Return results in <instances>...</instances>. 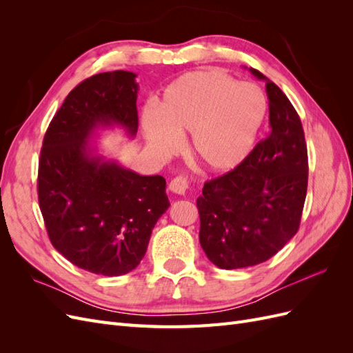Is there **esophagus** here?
Returning <instances> with one entry per match:
<instances>
[{"label": "esophagus", "instance_id": "34e87169", "mask_svg": "<svg viewBox=\"0 0 353 353\" xmlns=\"http://www.w3.org/2000/svg\"><path fill=\"white\" fill-rule=\"evenodd\" d=\"M187 188H188L187 176H176V178L170 181V184H169V190L172 191V193L179 194V196H184Z\"/></svg>", "mask_w": 353, "mask_h": 353}]
</instances>
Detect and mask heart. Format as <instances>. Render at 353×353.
<instances>
[{"mask_svg": "<svg viewBox=\"0 0 353 353\" xmlns=\"http://www.w3.org/2000/svg\"><path fill=\"white\" fill-rule=\"evenodd\" d=\"M265 113L266 99L259 87L219 70H194L170 82L156 109L144 110L141 123L157 156L178 153L181 137L191 132L190 148L197 162L225 172L250 153Z\"/></svg>", "mask_w": 353, "mask_h": 353, "instance_id": "1", "label": "heart"}]
</instances>
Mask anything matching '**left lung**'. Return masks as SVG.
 I'll return each mask as SVG.
<instances>
[{
	"instance_id": "8db88e82",
	"label": "left lung",
	"mask_w": 353,
	"mask_h": 353,
	"mask_svg": "<svg viewBox=\"0 0 353 353\" xmlns=\"http://www.w3.org/2000/svg\"><path fill=\"white\" fill-rule=\"evenodd\" d=\"M270 100L271 132L197 199L199 239L209 261L237 270L268 261L299 230L307 188L301 117L285 94L256 69Z\"/></svg>"
}]
</instances>
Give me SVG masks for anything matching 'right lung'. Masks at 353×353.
<instances>
[{
    "instance_id": "1",
    "label": "right lung",
    "mask_w": 353,
    "mask_h": 353,
    "mask_svg": "<svg viewBox=\"0 0 353 353\" xmlns=\"http://www.w3.org/2000/svg\"><path fill=\"white\" fill-rule=\"evenodd\" d=\"M137 74H94L74 87L52 117L41 148L38 200L48 237L68 261L117 276L144 258L157 219L170 206L166 181L108 160L90 144L95 131L138 130Z\"/></svg>"
}]
</instances>
